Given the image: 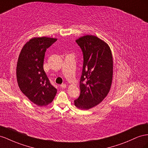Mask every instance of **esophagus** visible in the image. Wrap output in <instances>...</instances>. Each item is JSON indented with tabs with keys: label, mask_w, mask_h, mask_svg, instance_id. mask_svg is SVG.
Returning a JSON list of instances; mask_svg holds the SVG:
<instances>
[{
	"label": "esophagus",
	"mask_w": 148,
	"mask_h": 148,
	"mask_svg": "<svg viewBox=\"0 0 148 148\" xmlns=\"http://www.w3.org/2000/svg\"><path fill=\"white\" fill-rule=\"evenodd\" d=\"M60 87L62 88H65L66 87V84H64V83H63V84H62V85H60Z\"/></svg>",
	"instance_id": "esophagus-1"
}]
</instances>
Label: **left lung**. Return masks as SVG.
I'll return each instance as SVG.
<instances>
[{
    "label": "left lung",
    "instance_id": "1",
    "mask_svg": "<svg viewBox=\"0 0 148 148\" xmlns=\"http://www.w3.org/2000/svg\"><path fill=\"white\" fill-rule=\"evenodd\" d=\"M83 56L79 81L80 95L74 101L82 110H88L101 103L109 93L113 78V57L106 43L93 35L76 40Z\"/></svg>",
    "mask_w": 148,
    "mask_h": 148
}]
</instances>
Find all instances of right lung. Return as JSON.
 <instances>
[{
	"label": "right lung",
	"mask_w": 148,
	"mask_h": 148,
	"mask_svg": "<svg viewBox=\"0 0 148 148\" xmlns=\"http://www.w3.org/2000/svg\"><path fill=\"white\" fill-rule=\"evenodd\" d=\"M56 41V38L45 37L34 38L23 46L18 57V86L31 101L39 106L49 105L57 91L43 70L45 51Z\"/></svg>",
	"instance_id": "1"
}]
</instances>
